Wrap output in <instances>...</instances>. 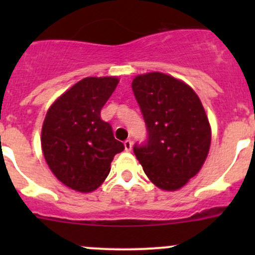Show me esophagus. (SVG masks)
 Masks as SVG:
<instances>
[{"mask_svg":"<svg viewBox=\"0 0 255 255\" xmlns=\"http://www.w3.org/2000/svg\"><path fill=\"white\" fill-rule=\"evenodd\" d=\"M123 144H125V149H126V150H127V151H129L130 149H132V146H133V142H132V140H130V139L125 140V143H123Z\"/></svg>","mask_w":255,"mask_h":255,"instance_id":"34e87169","label":"esophagus"}]
</instances>
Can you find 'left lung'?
Here are the masks:
<instances>
[{"label": "left lung", "instance_id": "1", "mask_svg": "<svg viewBox=\"0 0 255 255\" xmlns=\"http://www.w3.org/2000/svg\"><path fill=\"white\" fill-rule=\"evenodd\" d=\"M132 90L148 130L133 151L154 185L175 191L207 158L211 127L204 106L189 85L163 73L135 76Z\"/></svg>", "mask_w": 255, "mask_h": 255}]
</instances>
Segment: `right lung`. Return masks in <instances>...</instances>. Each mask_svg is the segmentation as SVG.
Here are the masks:
<instances>
[{
	"mask_svg": "<svg viewBox=\"0 0 255 255\" xmlns=\"http://www.w3.org/2000/svg\"><path fill=\"white\" fill-rule=\"evenodd\" d=\"M117 78H85L64 92L48 110L42 149L53 174L64 185L91 192L105 181L113 156L125 149L115 139L101 110L115 91Z\"/></svg>",
	"mask_w": 255,
	"mask_h": 255,
	"instance_id": "1",
	"label": "right lung"
}]
</instances>
